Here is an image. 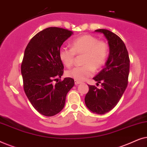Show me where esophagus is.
I'll use <instances>...</instances> for the list:
<instances>
[{
	"instance_id": "esophagus-1",
	"label": "esophagus",
	"mask_w": 147,
	"mask_h": 147,
	"mask_svg": "<svg viewBox=\"0 0 147 147\" xmlns=\"http://www.w3.org/2000/svg\"><path fill=\"white\" fill-rule=\"evenodd\" d=\"M81 84V82H79V81H76V80H75V85H78V84Z\"/></svg>"
}]
</instances>
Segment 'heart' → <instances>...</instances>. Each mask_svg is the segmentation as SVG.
<instances>
[{
    "label": "heart",
    "mask_w": 147,
    "mask_h": 147,
    "mask_svg": "<svg viewBox=\"0 0 147 147\" xmlns=\"http://www.w3.org/2000/svg\"><path fill=\"white\" fill-rule=\"evenodd\" d=\"M71 48L61 47L59 51V57L66 67L73 65L76 55L84 54L82 64L67 70L66 76L76 81L82 82L91 76L94 69L101 68L106 63L108 55V45L104 41H98L92 35H85L74 39L71 43Z\"/></svg>",
    "instance_id": "b5f03b06"
}]
</instances>
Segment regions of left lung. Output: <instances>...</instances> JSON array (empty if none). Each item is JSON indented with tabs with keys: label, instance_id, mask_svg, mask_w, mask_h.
<instances>
[{
	"label": "left lung",
	"instance_id": "1",
	"mask_svg": "<svg viewBox=\"0 0 147 147\" xmlns=\"http://www.w3.org/2000/svg\"><path fill=\"white\" fill-rule=\"evenodd\" d=\"M95 32L104 34L110 52L105 67L93 78L102 88L88 86L85 104L94 113L104 114L115 107L127 87L130 59L125 44L118 35L104 29Z\"/></svg>",
	"mask_w": 147,
	"mask_h": 147
}]
</instances>
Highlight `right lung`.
<instances>
[{
	"mask_svg": "<svg viewBox=\"0 0 147 147\" xmlns=\"http://www.w3.org/2000/svg\"><path fill=\"white\" fill-rule=\"evenodd\" d=\"M73 32L59 27H48L36 34L26 47L21 74L26 96L40 114L52 116L65 106L66 96L74 86L71 78H61L63 65L59 51Z\"/></svg>",
	"mask_w": 147,
	"mask_h": 147,
	"instance_id": "1",
	"label": "right lung"
}]
</instances>
